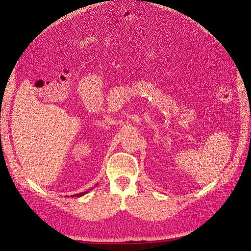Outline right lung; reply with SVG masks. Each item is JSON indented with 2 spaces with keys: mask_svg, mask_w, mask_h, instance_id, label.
Listing matches in <instances>:
<instances>
[{
  "mask_svg": "<svg viewBox=\"0 0 251 251\" xmlns=\"http://www.w3.org/2000/svg\"><path fill=\"white\" fill-rule=\"evenodd\" d=\"M96 186H97V185H96ZM89 191H90V190H88V191H85V192H81V193L74 194V196H71V198H79V197H82V196H85V194H87Z\"/></svg>",
  "mask_w": 251,
  "mask_h": 251,
  "instance_id": "add662e5",
  "label": "right lung"
}]
</instances>
